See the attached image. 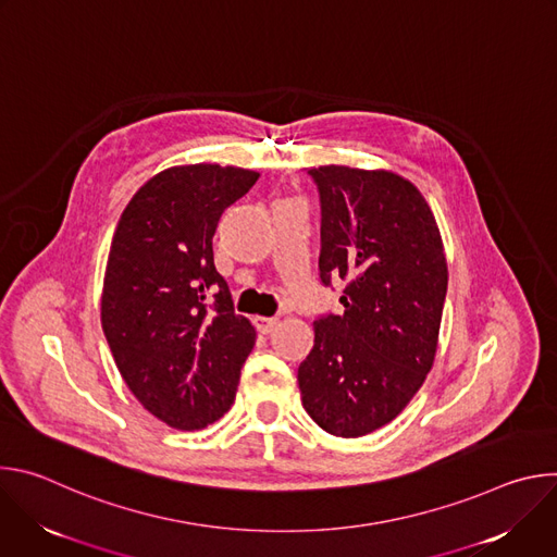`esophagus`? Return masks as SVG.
Instances as JSON below:
<instances>
[{
  "label": "esophagus",
  "mask_w": 557,
  "mask_h": 557,
  "mask_svg": "<svg viewBox=\"0 0 557 557\" xmlns=\"http://www.w3.org/2000/svg\"><path fill=\"white\" fill-rule=\"evenodd\" d=\"M253 324H256V329L262 333V335H269V333H273L275 331V326L280 324V320L277 317H253Z\"/></svg>",
  "instance_id": "1"
}]
</instances>
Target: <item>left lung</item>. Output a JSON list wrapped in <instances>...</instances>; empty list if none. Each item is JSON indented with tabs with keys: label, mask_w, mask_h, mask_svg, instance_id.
<instances>
[{
	"label": "left lung",
	"mask_w": 557,
	"mask_h": 557,
	"mask_svg": "<svg viewBox=\"0 0 557 557\" xmlns=\"http://www.w3.org/2000/svg\"><path fill=\"white\" fill-rule=\"evenodd\" d=\"M322 196V282H348L344 314L312 324L297 370L301 406L333 436L359 438L399 417L434 366L447 260L423 194L387 170L312 168Z\"/></svg>",
	"instance_id": "8db88e82"
}]
</instances>
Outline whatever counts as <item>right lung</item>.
I'll return each instance as SVG.
<instances>
[{
    "instance_id": "1",
    "label": "right lung",
    "mask_w": 557,
    "mask_h": 557,
    "mask_svg": "<svg viewBox=\"0 0 557 557\" xmlns=\"http://www.w3.org/2000/svg\"><path fill=\"white\" fill-rule=\"evenodd\" d=\"M260 178L245 168L176 165L127 202L108 256L101 324L140 406L183 432L228 412L256 329L233 312L213 264L222 211Z\"/></svg>"
}]
</instances>
